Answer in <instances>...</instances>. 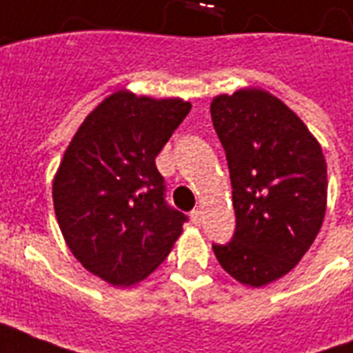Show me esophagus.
Wrapping results in <instances>:
<instances>
[{"instance_id":"obj_1","label":"esophagus","mask_w":353,"mask_h":353,"mask_svg":"<svg viewBox=\"0 0 353 353\" xmlns=\"http://www.w3.org/2000/svg\"><path fill=\"white\" fill-rule=\"evenodd\" d=\"M191 221L194 223V225H200V223H202V210H199V208H196V210H192Z\"/></svg>"}]
</instances>
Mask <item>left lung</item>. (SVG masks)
Returning <instances> with one entry per match:
<instances>
[{"label": "left lung", "instance_id": "8db88e82", "mask_svg": "<svg viewBox=\"0 0 353 353\" xmlns=\"http://www.w3.org/2000/svg\"><path fill=\"white\" fill-rule=\"evenodd\" d=\"M212 121L229 162L236 229L214 244L219 265L263 288L293 270L318 236L327 208V162L306 124L261 88L215 96Z\"/></svg>", "mask_w": 353, "mask_h": 353}]
</instances>
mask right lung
Listing matches in <instances>:
<instances>
[{
	"label": "right lung",
	"instance_id": "obj_1",
	"mask_svg": "<svg viewBox=\"0 0 353 353\" xmlns=\"http://www.w3.org/2000/svg\"><path fill=\"white\" fill-rule=\"evenodd\" d=\"M191 103L119 90L83 121L52 181L68 248L117 288L145 280L183 232L187 215L164 200L154 159Z\"/></svg>",
	"mask_w": 353,
	"mask_h": 353
}]
</instances>
